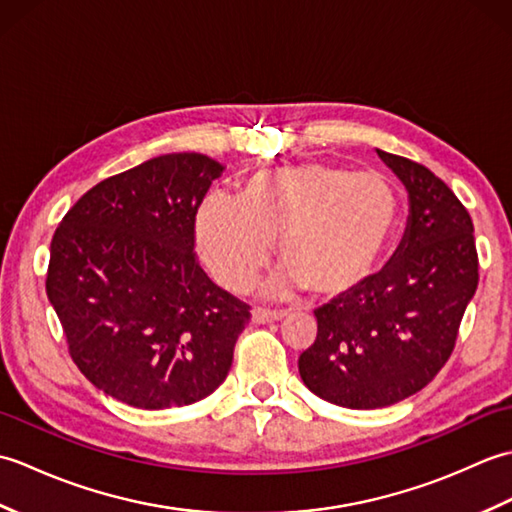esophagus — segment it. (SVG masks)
<instances>
[{
  "mask_svg": "<svg viewBox=\"0 0 512 512\" xmlns=\"http://www.w3.org/2000/svg\"><path fill=\"white\" fill-rule=\"evenodd\" d=\"M286 317L284 310H266V308H253V321L255 323H273Z\"/></svg>",
  "mask_w": 512,
  "mask_h": 512,
  "instance_id": "obj_1",
  "label": "esophagus"
}]
</instances>
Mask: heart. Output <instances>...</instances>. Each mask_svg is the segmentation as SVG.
Here are the masks:
<instances>
[{"label": "heart", "instance_id": "obj_1", "mask_svg": "<svg viewBox=\"0 0 512 512\" xmlns=\"http://www.w3.org/2000/svg\"><path fill=\"white\" fill-rule=\"evenodd\" d=\"M398 217L396 191L385 178L303 162L255 173L237 198L206 195L195 213V239L226 288L246 290L277 242L286 268L270 288L339 299L374 273Z\"/></svg>", "mask_w": 512, "mask_h": 512}]
</instances>
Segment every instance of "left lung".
<instances>
[{
	"label": "left lung",
	"mask_w": 512,
	"mask_h": 512,
	"mask_svg": "<svg viewBox=\"0 0 512 512\" xmlns=\"http://www.w3.org/2000/svg\"><path fill=\"white\" fill-rule=\"evenodd\" d=\"M376 151L409 193L405 237L380 273L314 310L317 339L299 356L312 394L347 409L394 405L429 385L480 279L464 204L427 167Z\"/></svg>",
	"instance_id": "8db88e82"
}]
</instances>
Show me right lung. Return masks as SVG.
I'll use <instances>...</instances> for the list:
<instances>
[{
	"mask_svg": "<svg viewBox=\"0 0 512 512\" xmlns=\"http://www.w3.org/2000/svg\"><path fill=\"white\" fill-rule=\"evenodd\" d=\"M220 162L167 154L96 184L50 244L46 292L81 374L138 409L224 383L250 306L198 264L195 213Z\"/></svg>",
	"mask_w": 512,
	"mask_h": 512,
	"instance_id": "add662e5",
	"label": "right lung"
}]
</instances>
